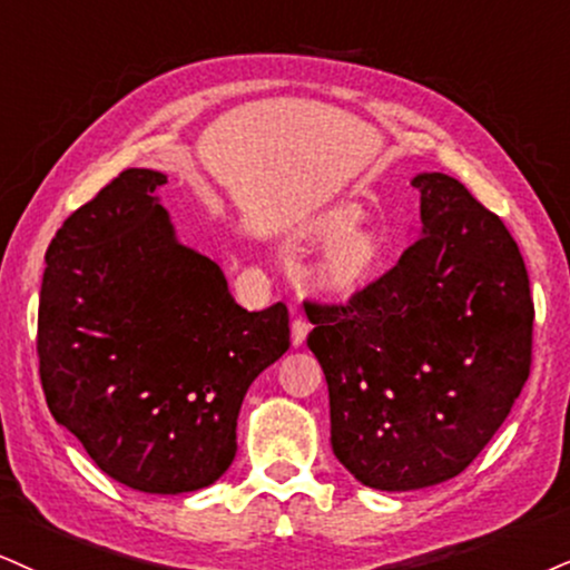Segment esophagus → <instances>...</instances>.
<instances>
[{
  "instance_id": "obj_1",
  "label": "esophagus",
  "mask_w": 570,
  "mask_h": 570,
  "mask_svg": "<svg viewBox=\"0 0 570 570\" xmlns=\"http://www.w3.org/2000/svg\"><path fill=\"white\" fill-rule=\"evenodd\" d=\"M306 335H308V322H306L304 317H296V320H293V325H291V338H293V346H304Z\"/></svg>"
}]
</instances>
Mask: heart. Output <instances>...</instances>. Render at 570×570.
Returning <instances> with one entry per match:
<instances>
[{
  "mask_svg": "<svg viewBox=\"0 0 570 570\" xmlns=\"http://www.w3.org/2000/svg\"><path fill=\"white\" fill-rule=\"evenodd\" d=\"M360 219L354 208H335L312 227L314 237H333L322 256V277L335 291H354L375 272L381 248L367 232L351 229Z\"/></svg>",
  "mask_w": 570,
  "mask_h": 570,
  "instance_id": "b5f03b06",
  "label": "heart"
}]
</instances>
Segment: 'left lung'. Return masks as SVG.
Listing matches in <instances>:
<instances>
[{
	"label": "left lung",
	"mask_w": 570,
	"mask_h": 570,
	"mask_svg": "<svg viewBox=\"0 0 570 570\" xmlns=\"http://www.w3.org/2000/svg\"><path fill=\"white\" fill-rule=\"evenodd\" d=\"M420 227L346 304L304 301L330 391V444L364 487L460 475L531 372L533 298L518 243L462 181L420 174Z\"/></svg>",
	"instance_id": "left-lung-1"
}]
</instances>
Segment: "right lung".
I'll use <instances>...</instances> for the list:
<instances>
[{
	"mask_svg": "<svg viewBox=\"0 0 570 570\" xmlns=\"http://www.w3.org/2000/svg\"><path fill=\"white\" fill-rule=\"evenodd\" d=\"M126 168L62 222L39 293V377L52 417L105 475L147 494L214 483L237 452L258 372L291 346L283 301L248 312Z\"/></svg>",
	"mask_w": 570,
	"mask_h": 570,
	"instance_id": "add662e5",
	"label": "right lung"
}]
</instances>
